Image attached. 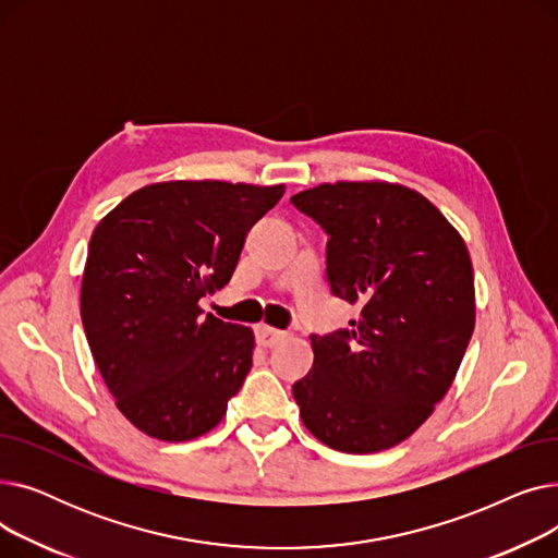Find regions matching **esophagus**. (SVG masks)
Masks as SVG:
<instances>
[{
    "label": "esophagus",
    "instance_id": "34e87169",
    "mask_svg": "<svg viewBox=\"0 0 558 558\" xmlns=\"http://www.w3.org/2000/svg\"><path fill=\"white\" fill-rule=\"evenodd\" d=\"M284 337H287V332L276 330V328H269V326H257V328H255V343L262 345V348H271V345H276L278 341H282Z\"/></svg>",
    "mask_w": 558,
    "mask_h": 558
}]
</instances>
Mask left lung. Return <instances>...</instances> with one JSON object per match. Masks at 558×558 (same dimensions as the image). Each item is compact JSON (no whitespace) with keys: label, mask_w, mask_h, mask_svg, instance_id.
<instances>
[{"label":"left lung","mask_w":558,"mask_h":558,"mask_svg":"<svg viewBox=\"0 0 558 558\" xmlns=\"http://www.w3.org/2000/svg\"><path fill=\"white\" fill-rule=\"evenodd\" d=\"M328 234L332 294L360 305L350 328L312 335L294 385L305 427L350 454L398 446L448 393L475 328V278L461 234L418 192L335 183L291 196Z\"/></svg>","instance_id":"1"}]
</instances>
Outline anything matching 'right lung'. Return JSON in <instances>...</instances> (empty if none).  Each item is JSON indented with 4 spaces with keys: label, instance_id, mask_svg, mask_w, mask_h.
Returning a JSON list of instances; mask_svg holds the SVG:
<instances>
[{
    "label": "right lung",
    "instance_id": "obj_1",
    "mask_svg": "<svg viewBox=\"0 0 558 558\" xmlns=\"http://www.w3.org/2000/svg\"><path fill=\"white\" fill-rule=\"evenodd\" d=\"M284 185L171 181L126 196L93 232L81 320L117 409L160 441L223 418L253 366V332L198 301L230 282L248 230Z\"/></svg>",
    "mask_w": 558,
    "mask_h": 558
}]
</instances>
